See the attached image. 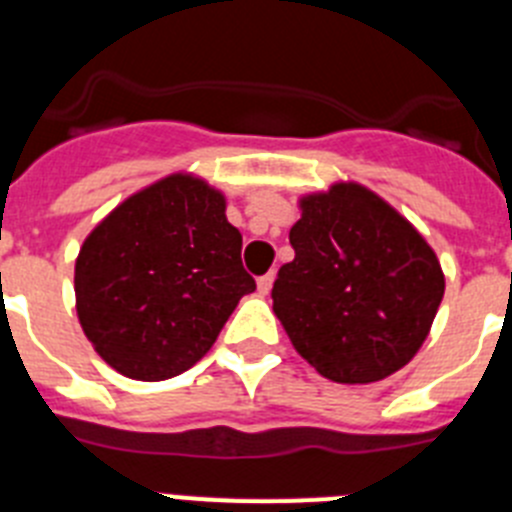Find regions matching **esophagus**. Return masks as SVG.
I'll list each match as a JSON object with an SVG mask.
<instances>
[{"instance_id":"1","label":"esophagus","mask_w":512,"mask_h":512,"mask_svg":"<svg viewBox=\"0 0 512 512\" xmlns=\"http://www.w3.org/2000/svg\"><path fill=\"white\" fill-rule=\"evenodd\" d=\"M271 284H274V271L264 274V277L256 279V289H259V295L266 297L271 292Z\"/></svg>"}]
</instances>
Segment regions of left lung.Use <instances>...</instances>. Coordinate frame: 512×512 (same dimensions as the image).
<instances>
[{
	"label": "left lung",
	"instance_id": "obj_1",
	"mask_svg": "<svg viewBox=\"0 0 512 512\" xmlns=\"http://www.w3.org/2000/svg\"><path fill=\"white\" fill-rule=\"evenodd\" d=\"M295 259L271 289L297 354L330 382L369 384L408 364L443 300L441 261L377 192L336 182L300 197Z\"/></svg>",
	"mask_w": 512,
	"mask_h": 512
}]
</instances>
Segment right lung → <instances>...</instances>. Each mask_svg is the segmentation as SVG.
I'll return each instance as SVG.
<instances>
[{"label":"right lung","mask_w":512,"mask_h":512,"mask_svg":"<svg viewBox=\"0 0 512 512\" xmlns=\"http://www.w3.org/2000/svg\"><path fill=\"white\" fill-rule=\"evenodd\" d=\"M243 238L225 194L176 171L122 200L84 238L74 292L81 330L99 356L138 382L192 369L243 295Z\"/></svg>","instance_id":"obj_1"}]
</instances>
